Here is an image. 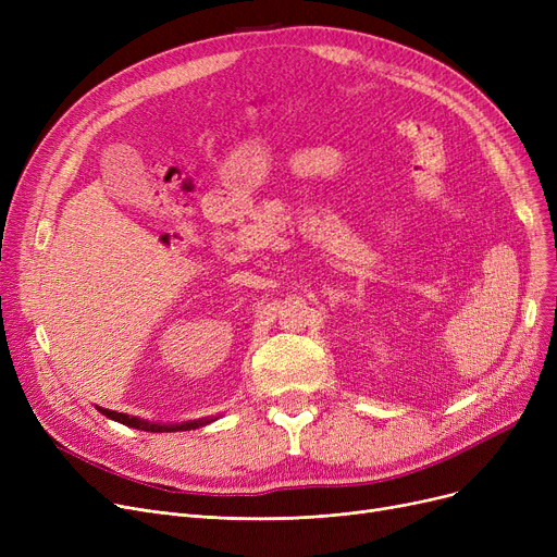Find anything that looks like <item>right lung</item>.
<instances>
[{"label":"right lung","instance_id":"right-lung-1","mask_svg":"<svg viewBox=\"0 0 557 557\" xmlns=\"http://www.w3.org/2000/svg\"><path fill=\"white\" fill-rule=\"evenodd\" d=\"M99 411L114 420L120 424H126V426H133V429H141V431H151V433H169V431H191V429H198V426H205L214 422L216 418H200V420H191V422H181V424H156V422H149V420H139V418H133V416H126V413H116V411H108V408H99Z\"/></svg>","mask_w":557,"mask_h":557}]
</instances>
